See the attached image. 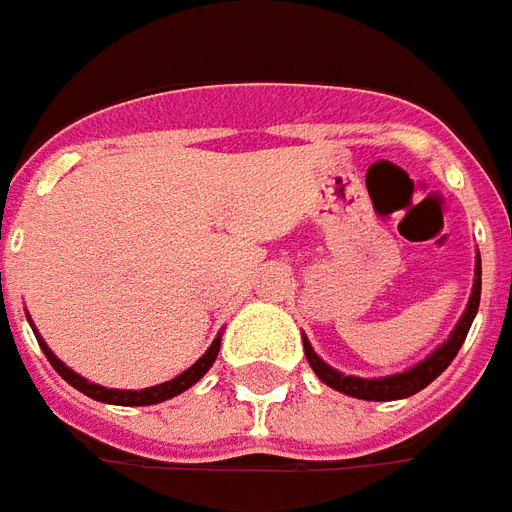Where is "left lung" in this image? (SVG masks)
Listing matches in <instances>:
<instances>
[{
  "label": "left lung",
  "mask_w": 512,
  "mask_h": 512,
  "mask_svg": "<svg viewBox=\"0 0 512 512\" xmlns=\"http://www.w3.org/2000/svg\"><path fill=\"white\" fill-rule=\"evenodd\" d=\"M480 289H482V267H480V256H477V267H474V286H471V297L469 306L463 311V317L455 325V331L449 336L447 342L441 344L438 350L427 355L424 361H419L416 366H411L408 372H400V375H389V378H355V375H342L336 372L333 366H328L322 361L320 355L314 353V347L308 344V339L303 336V350H306V358L314 375L331 386V389L342 391L347 397H355V400H375V402H386V400H405L411 397L416 391H422L424 386H430L433 380L452 364V358L458 355V350L466 342V333H469L471 322H474V314L480 308Z\"/></svg>",
  "instance_id": "8db88e82"
}]
</instances>
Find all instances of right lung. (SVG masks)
<instances>
[{
	"label": "right lung",
	"instance_id": "obj_1",
	"mask_svg": "<svg viewBox=\"0 0 512 512\" xmlns=\"http://www.w3.org/2000/svg\"><path fill=\"white\" fill-rule=\"evenodd\" d=\"M38 344H41L43 355L49 358V364L57 369V375L63 380H68L76 391H82V394H88L93 400L99 402H110V405H157V402H165L170 397H176L181 391H187L190 386H195L198 380L204 378L206 372H209V366L215 364L217 353H220V336H217L212 347L206 350L190 369H184L179 378L168 380V383H159V386H151V389H140V391H123V389H104V386H96V383H90L82 375H76L74 369H68V366L57 358V355L49 350V344L43 342L41 336H38Z\"/></svg>",
	"mask_w": 512,
	"mask_h": 512
}]
</instances>
